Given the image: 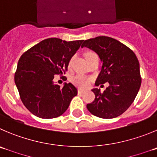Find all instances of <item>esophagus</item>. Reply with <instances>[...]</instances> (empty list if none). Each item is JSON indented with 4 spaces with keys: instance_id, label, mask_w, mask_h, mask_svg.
<instances>
[{
    "instance_id": "obj_1",
    "label": "esophagus",
    "mask_w": 157,
    "mask_h": 157,
    "mask_svg": "<svg viewBox=\"0 0 157 157\" xmlns=\"http://www.w3.org/2000/svg\"><path fill=\"white\" fill-rule=\"evenodd\" d=\"M83 93H84V90H81V89H79V90H78V94H83Z\"/></svg>"
}]
</instances>
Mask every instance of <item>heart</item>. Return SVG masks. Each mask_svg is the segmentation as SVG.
<instances>
[{"mask_svg": "<svg viewBox=\"0 0 157 157\" xmlns=\"http://www.w3.org/2000/svg\"><path fill=\"white\" fill-rule=\"evenodd\" d=\"M93 52H92V51H87V52H85L84 56H85V57H87L88 56H90V54L93 53ZM71 62L72 59H70V61H69V66L71 65ZM90 81H91L90 78L87 77V76L83 75V74H77V75H76L75 77H74L72 78V82H73V83L75 84L77 87H80V88H86V87H87L89 86V84L90 83Z\"/></svg>", "mask_w": 157, "mask_h": 157, "instance_id": "1", "label": "heart"}]
</instances>
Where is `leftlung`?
I'll return each instance as SVG.
<instances>
[{
	"instance_id": "obj_1",
	"label": "left lung",
	"mask_w": 157,
	"mask_h": 157,
	"mask_svg": "<svg viewBox=\"0 0 157 157\" xmlns=\"http://www.w3.org/2000/svg\"><path fill=\"white\" fill-rule=\"evenodd\" d=\"M83 46L97 52L102 61L95 85L109 83L104 92L98 88L92 90L95 98L87 104V108L99 118H116L129 108L141 86L138 59L128 46L108 36L87 39L82 44Z\"/></svg>"
}]
</instances>
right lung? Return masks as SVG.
Wrapping results in <instances>:
<instances>
[{
  "instance_id": "right-lung-1",
  "label": "right lung",
  "mask_w": 157,
  "mask_h": 157,
  "mask_svg": "<svg viewBox=\"0 0 157 157\" xmlns=\"http://www.w3.org/2000/svg\"><path fill=\"white\" fill-rule=\"evenodd\" d=\"M83 40H42L22 54L14 74L21 101L29 112L41 118L60 116L77 94L72 83L63 87L53 83L55 75L67 71L69 61Z\"/></svg>"
}]
</instances>
